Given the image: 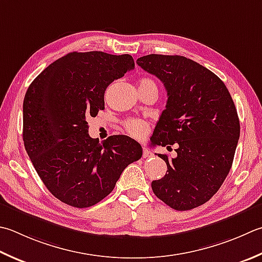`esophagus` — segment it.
Segmentation results:
<instances>
[{"instance_id":"esophagus-1","label":"esophagus","mask_w":262,"mask_h":262,"mask_svg":"<svg viewBox=\"0 0 262 262\" xmlns=\"http://www.w3.org/2000/svg\"><path fill=\"white\" fill-rule=\"evenodd\" d=\"M151 157V153L148 152L145 147H143V158H148Z\"/></svg>"}]
</instances>
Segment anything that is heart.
Wrapping results in <instances>:
<instances>
[{
    "mask_svg": "<svg viewBox=\"0 0 262 262\" xmlns=\"http://www.w3.org/2000/svg\"><path fill=\"white\" fill-rule=\"evenodd\" d=\"M156 86V83L150 78H143L140 80V86ZM125 127H126V130L132 136L134 137H143L144 136L147 129H148V126L145 121H143L141 119H128L125 122Z\"/></svg>",
    "mask_w": 262,
    "mask_h": 262,
    "instance_id": "heart-1",
    "label": "heart"
}]
</instances>
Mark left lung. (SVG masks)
<instances>
[{
    "label": "left lung",
    "instance_id": "1",
    "mask_svg": "<svg viewBox=\"0 0 262 262\" xmlns=\"http://www.w3.org/2000/svg\"><path fill=\"white\" fill-rule=\"evenodd\" d=\"M136 63L166 87L168 101L151 137L157 145L177 144L165 177L152 182L153 193L178 211L209 201L232 168L239 138L236 107L224 81L182 55L148 54Z\"/></svg>",
    "mask_w": 262,
    "mask_h": 262
}]
</instances>
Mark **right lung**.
I'll return each mask as SVG.
<instances>
[{
	"mask_svg": "<svg viewBox=\"0 0 262 262\" xmlns=\"http://www.w3.org/2000/svg\"><path fill=\"white\" fill-rule=\"evenodd\" d=\"M135 68L129 54L71 52L45 68L24 99L26 151L46 188L75 208L99 203L115 188L124 169L142 157L133 138L90 137V117L104 109L112 81Z\"/></svg>",
	"mask_w": 262,
	"mask_h": 262,
	"instance_id": "right-lung-1",
	"label": "right lung"
}]
</instances>
